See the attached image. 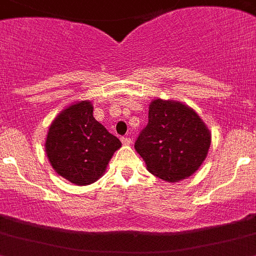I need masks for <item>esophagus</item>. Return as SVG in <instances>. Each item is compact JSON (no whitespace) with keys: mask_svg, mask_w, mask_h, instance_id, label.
<instances>
[{"mask_svg":"<svg viewBox=\"0 0 256 256\" xmlns=\"http://www.w3.org/2000/svg\"><path fill=\"white\" fill-rule=\"evenodd\" d=\"M121 142H122L124 145H130L131 139L130 138H128V136H125V138H121Z\"/></svg>","mask_w":256,"mask_h":256,"instance_id":"1","label":"esophagus"}]
</instances>
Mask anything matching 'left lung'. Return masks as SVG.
<instances>
[{
  "instance_id": "obj_1",
  "label": "left lung",
  "mask_w": 256,
  "mask_h": 256,
  "mask_svg": "<svg viewBox=\"0 0 256 256\" xmlns=\"http://www.w3.org/2000/svg\"><path fill=\"white\" fill-rule=\"evenodd\" d=\"M210 145L211 132L194 110L156 98L149 104V122L136 139L135 150L150 173L174 183L200 168Z\"/></svg>"
}]
</instances>
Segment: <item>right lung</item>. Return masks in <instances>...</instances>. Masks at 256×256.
<instances>
[{
    "mask_svg": "<svg viewBox=\"0 0 256 256\" xmlns=\"http://www.w3.org/2000/svg\"><path fill=\"white\" fill-rule=\"evenodd\" d=\"M121 142L93 117V104H70L54 118L45 152L52 169L73 184L88 186L102 176Z\"/></svg>",
    "mask_w": 256,
    "mask_h": 256,
    "instance_id": "1",
    "label": "right lung"
}]
</instances>
